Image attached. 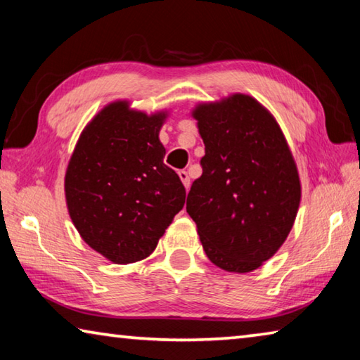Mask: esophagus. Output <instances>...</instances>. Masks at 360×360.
Returning a JSON list of instances; mask_svg holds the SVG:
<instances>
[{"label":"esophagus","mask_w":360,"mask_h":360,"mask_svg":"<svg viewBox=\"0 0 360 360\" xmlns=\"http://www.w3.org/2000/svg\"><path fill=\"white\" fill-rule=\"evenodd\" d=\"M179 174V179L182 181V184H184L186 188L191 187V178H188V173L184 172V169H181V172H178Z\"/></svg>","instance_id":"34e87169"}]
</instances>
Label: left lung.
<instances>
[{
	"label": "left lung",
	"mask_w": 360,
	"mask_h": 360,
	"mask_svg": "<svg viewBox=\"0 0 360 360\" xmlns=\"http://www.w3.org/2000/svg\"><path fill=\"white\" fill-rule=\"evenodd\" d=\"M205 143L203 173L187 212L208 259L230 273L257 270L288 238L302 200L297 163L273 114L231 94L192 109Z\"/></svg>",
	"instance_id": "left-lung-1"
}]
</instances>
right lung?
<instances>
[{"label": "right lung", "mask_w": 360, "mask_h": 360, "mask_svg": "<svg viewBox=\"0 0 360 360\" xmlns=\"http://www.w3.org/2000/svg\"><path fill=\"white\" fill-rule=\"evenodd\" d=\"M168 115L139 111L129 100L108 103L84 127L66 167L71 221L112 264L149 257L184 206L186 188L163 163L158 138Z\"/></svg>", "instance_id": "1"}]
</instances>
